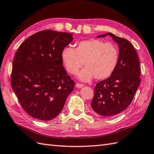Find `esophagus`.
I'll return each instance as SVG.
<instances>
[{"label":"esophagus","mask_w":154,"mask_h":154,"mask_svg":"<svg viewBox=\"0 0 154 154\" xmlns=\"http://www.w3.org/2000/svg\"><path fill=\"white\" fill-rule=\"evenodd\" d=\"M76 86L78 88H82L84 86V84H80V83H76Z\"/></svg>","instance_id":"34e87169"}]
</instances>
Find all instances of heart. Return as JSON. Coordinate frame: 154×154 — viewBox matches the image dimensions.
<instances>
[{
  "instance_id": "1",
  "label": "heart",
  "mask_w": 154,
  "mask_h": 154,
  "mask_svg": "<svg viewBox=\"0 0 154 154\" xmlns=\"http://www.w3.org/2000/svg\"><path fill=\"white\" fill-rule=\"evenodd\" d=\"M117 47L99 39H90L78 42L75 49L64 47L61 53L64 65L71 74H76L82 66L78 78L82 81L108 78L113 72L119 62Z\"/></svg>"
}]
</instances>
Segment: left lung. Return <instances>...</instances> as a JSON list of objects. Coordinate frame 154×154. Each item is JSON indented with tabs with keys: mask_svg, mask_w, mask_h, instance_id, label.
Segmentation results:
<instances>
[{
	"mask_svg": "<svg viewBox=\"0 0 154 154\" xmlns=\"http://www.w3.org/2000/svg\"><path fill=\"white\" fill-rule=\"evenodd\" d=\"M107 35L119 45V62L110 76L97 83L91 107L98 115L112 117L131 103L140 83V67L138 54L131 42L109 32L97 37Z\"/></svg>",
	"mask_w": 154,
	"mask_h": 154,
	"instance_id": "left-lung-1",
	"label": "left lung"
}]
</instances>
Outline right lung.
Listing matches in <instances>:
<instances>
[{"mask_svg":"<svg viewBox=\"0 0 154 154\" xmlns=\"http://www.w3.org/2000/svg\"><path fill=\"white\" fill-rule=\"evenodd\" d=\"M73 40L69 33L40 31L23 42L12 63L11 86L24 111L42 121L62 111L74 81L63 65L61 53Z\"/></svg>","mask_w":154,"mask_h":154,"instance_id":"right-lung-1","label":"right lung"}]
</instances>
